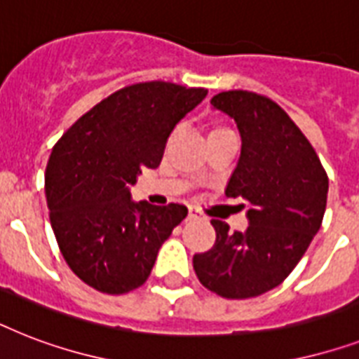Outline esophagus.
<instances>
[{"instance_id": "1", "label": "esophagus", "mask_w": 359, "mask_h": 359, "mask_svg": "<svg viewBox=\"0 0 359 359\" xmlns=\"http://www.w3.org/2000/svg\"><path fill=\"white\" fill-rule=\"evenodd\" d=\"M199 218H201V212H199L196 207H188V219H199Z\"/></svg>"}]
</instances>
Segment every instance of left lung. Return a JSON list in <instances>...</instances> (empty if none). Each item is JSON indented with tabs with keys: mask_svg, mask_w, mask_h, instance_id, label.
Masks as SVG:
<instances>
[{
	"mask_svg": "<svg viewBox=\"0 0 359 359\" xmlns=\"http://www.w3.org/2000/svg\"><path fill=\"white\" fill-rule=\"evenodd\" d=\"M214 109L236 123L240 158L225 188L248 203V229L231 233L212 219L216 242L194 255V270L208 290L242 300L283 281L323 224L328 177L300 128L270 98L250 91L219 93Z\"/></svg>",
	"mask_w": 359,
	"mask_h": 359,
	"instance_id": "obj_1",
	"label": "left lung"
}]
</instances>
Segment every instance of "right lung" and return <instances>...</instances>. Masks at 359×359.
<instances>
[{"instance_id":"add662e5","label":"right lung","mask_w":359,"mask_h":359,"mask_svg":"<svg viewBox=\"0 0 359 359\" xmlns=\"http://www.w3.org/2000/svg\"><path fill=\"white\" fill-rule=\"evenodd\" d=\"M165 81L124 87L97 104L53 147L46 168L50 224L78 278L106 294L143 285L184 205L132 201L143 169H156L175 126L207 97Z\"/></svg>"}]
</instances>
